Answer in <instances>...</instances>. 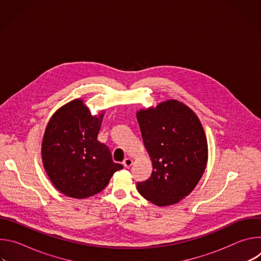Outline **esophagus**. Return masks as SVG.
Wrapping results in <instances>:
<instances>
[{
	"mask_svg": "<svg viewBox=\"0 0 261 261\" xmlns=\"http://www.w3.org/2000/svg\"><path fill=\"white\" fill-rule=\"evenodd\" d=\"M132 162H133V161H132V159H130V158H126V159L123 161V165H124L125 167H127V168H128V167H130V166L132 165Z\"/></svg>",
	"mask_w": 261,
	"mask_h": 261,
	"instance_id": "34e87169",
	"label": "esophagus"
}]
</instances>
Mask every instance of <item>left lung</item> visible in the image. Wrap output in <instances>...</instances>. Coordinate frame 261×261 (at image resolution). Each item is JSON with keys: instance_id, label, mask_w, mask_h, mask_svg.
Returning a JSON list of instances; mask_svg holds the SVG:
<instances>
[{"instance_id": "1", "label": "left lung", "mask_w": 261, "mask_h": 261, "mask_svg": "<svg viewBox=\"0 0 261 261\" xmlns=\"http://www.w3.org/2000/svg\"><path fill=\"white\" fill-rule=\"evenodd\" d=\"M136 118L153 172L137 190L158 206L177 203L200 180L207 162V142L202 125L187 105L177 100L140 109Z\"/></svg>"}]
</instances>
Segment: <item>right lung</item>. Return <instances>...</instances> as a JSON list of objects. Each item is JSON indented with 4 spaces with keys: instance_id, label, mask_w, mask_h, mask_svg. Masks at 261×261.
<instances>
[{
    "instance_id": "obj_1",
    "label": "right lung",
    "mask_w": 261,
    "mask_h": 261,
    "mask_svg": "<svg viewBox=\"0 0 261 261\" xmlns=\"http://www.w3.org/2000/svg\"><path fill=\"white\" fill-rule=\"evenodd\" d=\"M103 116L104 110L92 116L83 100L74 99L60 107L46 126L43 166L55 187L68 197L83 199L99 193L123 168L97 139Z\"/></svg>"
}]
</instances>
